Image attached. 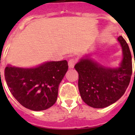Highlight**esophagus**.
Returning a JSON list of instances; mask_svg holds the SVG:
<instances>
[{
  "label": "esophagus",
  "instance_id": "1",
  "mask_svg": "<svg viewBox=\"0 0 135 135\" xmlns=\"http://www.w3.org/2000/svg\"><path fill=\"white\" fill-rule=\"evenodd\" d=\"M76 64V61L74 59H71L69 61V66L70 69H73Z\"/></svg>",
  "mask_w": 135,
  "mask_h": 135
}]
</instances>
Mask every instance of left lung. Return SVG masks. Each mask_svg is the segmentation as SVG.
<instances>
[{
  "label": "left lung",
  "mask_w": 135,
  "mask_h": 135,
  "mask_svg": "<svg viewBox=\"0 0 135 135\" xmlns=\"http://www.w3.org/2000/svg\"><path fill=\"white\" fill-rule=\"evenodd\" d=\"M123 53L119 67H106L87 55L76 64L80 96L88 106L103 108L119 100L126 92L132 74V57L129 46L118 37Z\"/></svg>",
  "instance_id": "8db88e82"
}]
</instances>
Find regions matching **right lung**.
Masks as SVG:
<instances>
[{
    "mask_svg": "<svg viewBox=\"0 0 135 135\" xmlns=\"http://www.w3.org/2000/svg\"><path fill=\"white\" fill-rule=\"evenodd\" d=\"M68 68L66 60L49 61L34 68L8 65L4 70L5 80L11 93L21 105L41 111L55 103L59 85Z\"/></svg>",
    "mask_w": 135,
    "mask_h": 135,
    "instance_id": "add662e5",
    "label": "right lung"
}]
</instances>
